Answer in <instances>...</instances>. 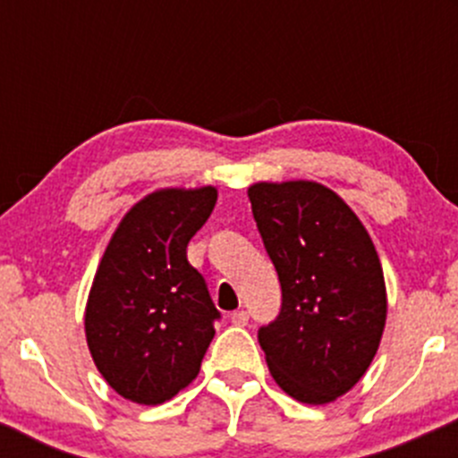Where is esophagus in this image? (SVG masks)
Masks as SVG:
<instances>
[{"instance_id":"esophagus-1","label":"esophagus","mask_w":458,"mask_h":458,"mask_svg":"<svg viewBox=\"0 0 458 458\" xmlns=\"http://www.w3.org/2000/svg\"><path fill=\"white\" fill-rule=\"evenodd\" d=\"M248 318H250V315H248L246 310H234L233 315H230V321H233L234 326H246Z\"/></svg>"}]
</instances>
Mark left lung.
I'll return each instance as SVG.
<instances>
[{"instance_id":"obj_1","label":"left lung","mask_w":458,"mask_h":458,"mask_svg":"<svg viewBox=\"0 0 458 458\" xmlns=\"http://www.w3.org/2000/svg\"><path fill=\"white\" fill-rule=\"evenodd\" d=\"M281 281V312L259 330L276 386L326 405L370 368L387 317L383 267L366 225L335 191L308 179L248 188Z\"/></svg>"}]
</instances>
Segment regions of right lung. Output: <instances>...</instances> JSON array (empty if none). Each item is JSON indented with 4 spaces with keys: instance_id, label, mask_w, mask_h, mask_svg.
Instances as JSON below:
<instances>
[{
    "instance_id": "add662e5",
    "label": "right lung",
    "mask_w": 458,
    "mask_h": 458,
    "mask_svg": "<svg viewBox=\"0 0 458 458\" xmlns=\"http://www.w3.org/2000/svg\"><path fill=\"white\" fill-rule=\"evenodd\" d=\"M216 188H159L119 221L88 293L84 327L97 370L117 394L159 405L191 386L215 336V303L186 248Z\"/></svg>"
}]
</instances>
